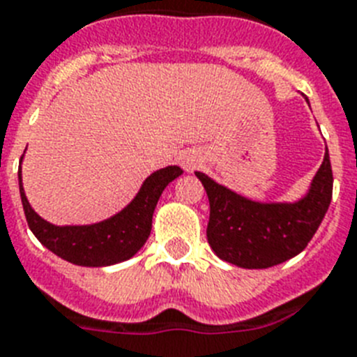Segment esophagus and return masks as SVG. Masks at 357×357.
I'll use <instances>...</instances> for the list:
<instances>
[{
  "label": "esophagus",
  "instance_id": "esophagus-1",
  "mask_svg": "<svg viewBox=\"0 0 357 357\" xmlns=\"http://www.w3.org/2000/svg\"><path fill=\"white\" fill-rule=\"evenodd\" d=\"M179 163H181V167H183L187 172H190V170L198 169L199 163H202V155H199L196 150H185V152L181 153V158H179Z\"/></svg>",
  "mask_w": 357,
  "mask_h": 357
}]
</instances>
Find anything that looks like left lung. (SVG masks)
Listing matches in <instances>:
<instances>
[{
    "mask_svg": "<svg viewBox=\"0 0 357 357\" xmlns=\"http://www.w3.org/2000/svg\"><path fill=\"white\" fill-rule=\"evenodd\" d=\"M196 178L211 205L208 245L218 259L245 269L271 268L299 255L319 229L334 187L328 149L308 190L295 202H257L204 172Z\"/></svg>",
    "mask_w": 357,
    "mask_h": 357,
    "instance_id": "8db88e82",
    "label": "left lung"
}]
</instances>
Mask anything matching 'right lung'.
<instances>
[{"mask_svg":"<svg viewBox=\"0 0 357 357\" xmlns=\"http://www.w3.org/2000/svg\"><path fill=\"white\" fill-rule=\"evenodd\" d=\"M22 161L18 170L20 196L33 234L56 257L86 268H104L132 259L149 240L159 196L170 181L183 174L178 165L155 170L144 179L139 192L126 207L102 222L88 225H54L43 220L29 204L22 183Z\"/></svg>","mask_w":357,"mask_h":357,"instance_id":"add662e5","label":"right lung"}]
</instances>
